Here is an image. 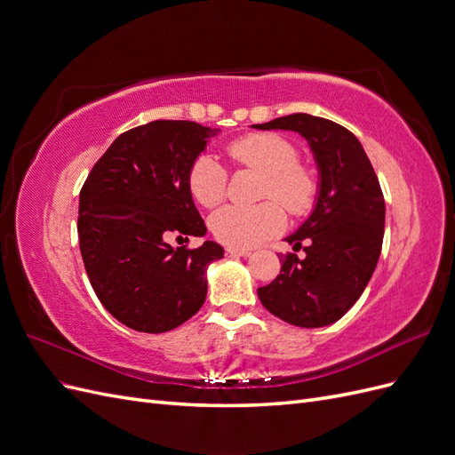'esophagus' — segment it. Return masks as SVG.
<instances>
[{"label": "esophagus", "mask_w": 455, "mask_h": 455, "mask_svg": "<svg viewBox=\"0 0 455 455\" xmlns=\"http://www.w3.org/2000/svg\"><path fill=\"white\" fill-rule=\"evenodd\" d=\"M226 252H228L229 256H237V258L251 256V251H246V249H233V246H228Z\"/></svg>", "instance_id": "obj_1"}]
</instances>
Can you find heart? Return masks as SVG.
<instances>
[{"instance_id":"obj_1","label":"heart","mask_w":455,"mask_h":455,"mask_svg":"<svg viewBox=\"0 0 455 455\" xmlns=\"http://www.w3.org/2000/svg\"><path fill=\"white\" fill-rule=\"evenodd\" d=\"M228 156L239 167L264 174L266 182L261 186L264 199H275L292 214L306 212L311 206L316 191L315 176L307 167L298 163V149L284 136L273 132L243 136L228 146ZM188 186L199 204L212 209L226 197L228 174L212 156L203 154L191 164ZM277 203L224 206L211 218L214 237L233 249H252L264 243L284 226V214Z\"/></svg>"}]
</instances>
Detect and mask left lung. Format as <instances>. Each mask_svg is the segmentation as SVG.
<instances>
[{
    "label": "left lung",
    "mask_w": 455,
    "mask_h": 455,
    "mask_svg": "<svg viewBox=\"0 0 455 455\" xmlns=\"http://www.w3.org/2000/svg\"><path fill=\"white\" fill-rule=\"evenodd\" d=\"M259 131H294L307 140L319 171L311 214L284 241L306 258H283L281 273L258 298L281 321L321 328L339 321L374 273L385 229V201L359 139L338 123L309 114L277 117Z\"/></svg>",
    "instance_id": "obj_1"
}]
</instances>
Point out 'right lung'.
I'll list each match as a JSON object with an SVG mask.
<instances>
[{"instance_id":"1","label":"right lung","mask_w":455,"mask_h":455,"mask_svg":"<svg viewBox=\"0 0 455 455\" xmlns=\"http://www.w3.org/2000/svg\"><path fill=\"white\" fill-rule=\"evenodd\" d=\"M220 129L159 119L119 134L79 194L77 235L94 294L136 332L161 334L194 316L206 298V267L224 249L171 246L203 237L188 172Z\"/></svg>"}]
</instances>
